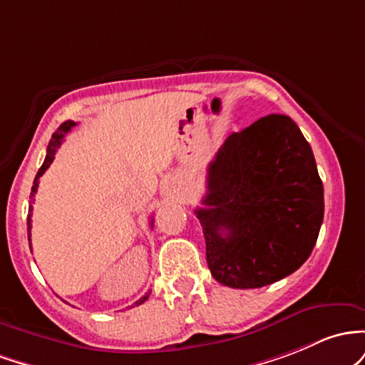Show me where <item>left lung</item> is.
Segmentation results:
<instances>
[{"label":"left lung","mask_w":365,"mask_h":365,"mask_svg":"<svg viewBox=\"0 0 365 365\" xmlns=\"http://www.w3.org/2000/svg\"><path fill=\"white\" fill-rule=\"evenodd\" d=\"M202 224L212 276L229 288H262L309 259L324 217L312 148L288 115L232 133L208 165Z\"/></svg>","instance_id":"obj_1"}]
</instances>
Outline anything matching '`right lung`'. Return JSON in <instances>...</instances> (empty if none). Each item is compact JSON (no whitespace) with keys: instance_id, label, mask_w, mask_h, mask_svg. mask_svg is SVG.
<instances>
[{"instance_id":"1","label":"right lung","mask_w":365,"mask_h":365,"mask_svg":"<svg viewBox=\"0 0 365 365\" xmlns=\"http://www.w3.org/2000/svg\"><path fill=\"white\" fill-rule=\"evenodd\" d=\"M73 125H76V122L73 120H67V122H63V124L60 125L58 128V130H56L55 134H53L51 136V141H50V145H48V150H46V158H44V162H43V165H41V169L38 170V174H36V179H34V184H32V190H31V205H29V215H27V236H29V241H31V222H32V202H34V196H36V191H38V186H39V178L41 175L44 174V170L48 169V167L51 165V162L55 160V155H56V150L60 148V145H61V141H63V138H65V134L67 133H71L72 130V128ZM32 248V247H31ZM32 252V250H31ZM150 293H151V289H148V292H146L145 294H143L141 298H139V300L136 302V304L134 305H141V304H145L146 300H148L150 298ZM134 305H130V307H134Z\"/></svg>"}]
</instances>
